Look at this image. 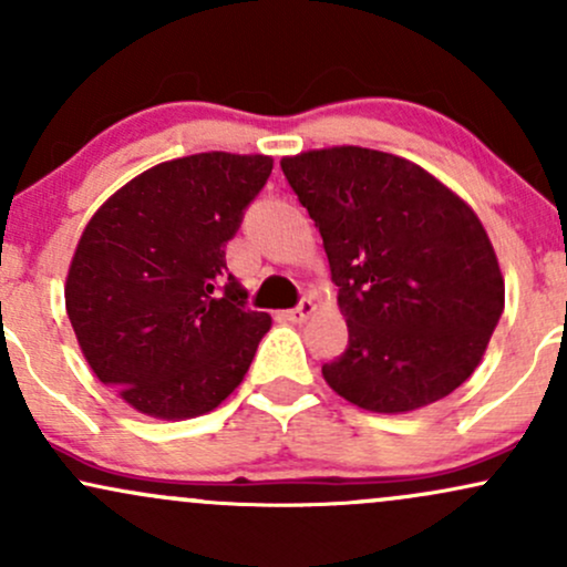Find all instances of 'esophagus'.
<instances>
[{"mask_svg":"<svg viewBox=\"0 0 567 567\" xmlns=\"http://www.w3.org/2000/svg\"><path fill=\"white\" fill-rule=\"evenodd\" d=\"M315 311H317V303L309 301V298H303V301L298 303L296 309L282 311V317H285V320H288V322H292V324H301V322L309 320V317L315 315Z\"/></svg>","mask_w":567,"mask_h":567,"instance_id":"1","label":"esophagus"}]
</instances>
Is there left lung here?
Masks as SVG:
<instances>
[{
	"label": "left lung",
	"instance_id": "1",
	"mask_svg": "<svg viewBox=\"0 0 567 567\" xmlns=\"http://www.w3.org/2000/svg\"><path fill=\"white\" fill-rule=\"evenodd\" d=\"M315 218L349 324L328 386L370 413H410L458 389L504 311L477 213L415 162L362 146L282 157Z\"/></svg>",
	"mask_w": 567,
	"mask_h": 567
}]
</instances>
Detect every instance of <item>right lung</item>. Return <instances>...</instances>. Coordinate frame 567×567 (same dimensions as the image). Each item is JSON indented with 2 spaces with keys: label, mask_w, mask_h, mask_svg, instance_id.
Listing matches in <instances>:
<instances>
[{
  "label": "right lung",
  "mask_w": 567,
  "mask_h": 567,
  "mask_svg": "<svg viewBox=\"0 0 567 567\" xmlns=\"http://www.w3.org/2000/svg\"><path fill=\"white\" fill-rule=\"evenodd\" d=\"M275 159L205 152L162 162L103 202L66 277V311L97 381L162 421L210 413L271 328L226 269Z\"/></svg>",
  "instance_id": "1"
}]
</instances>
